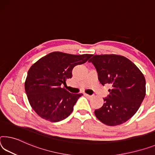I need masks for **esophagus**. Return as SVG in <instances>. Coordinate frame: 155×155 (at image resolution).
I'll return each instance as SVG.
<instances>
[{"mask_svg": "<svg viewBox=\"0 0 155 155\" xmlns=\"http://www.w3.org/2000/svg\"><path fill=\"white\" fill-rule=\"evenodd\" d=\"M84 95L85 96V97H87V98H89V99H91V98L92 97V96H91V95H89V94H84Z\"/></svg>", "mask_w": 155, "mask_h": 155, "instance_id": "esophagus-1", "label": "esophagus"}]
</instances>
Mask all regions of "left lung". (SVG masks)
I'll return each instance as SVG.
<instances>
[{"mask_svg":"<svg viewBox=\"0 0 155 155\" xmlns=\"http://www.w3.org/2000/svg\"><path fill=\"white\" fill-rule=\"evenodd\" d=\"M88 61L97 69L100 83L112 85L103 106L95 110V116L110 126L126 122L137 112L146 95L143 73L130 60L121 55H94Z\"/></svg>","mask_w":155,"mask_h":155,"instance_id":"1","label":"left lung"}]
</instances>
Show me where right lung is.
<instances>
[{
	"label": "right lung",
	"mask_w": 155,
	"mask_h": 155,
	"mask_svg": "<svg viewBox=\"0 0 155 155\" xmlns=\"http://www.w3.org/2000/svg\"><path fill=\"white\" fill-rule=\"evenodd\" d=\"M92 56L54 51L31 66L25 89L29 104L39 117L50 122H58L70 116L83 94L69 92L61 85L72 78L74 66L85 63Z\"/></svg>",
	"instance_id": "obj_1"
}]
</instances>
